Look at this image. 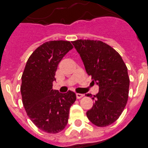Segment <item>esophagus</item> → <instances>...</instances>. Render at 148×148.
I'll return each mask as SVG.
<instances>
[{"mask_svg": "<svg viewBox=\"0 0 148 148\" xmlns=\"http://www.w3.org/2000/svg\"><path fill=\"white\" fill-rule=\"evenodd\" d=\"M76 96H77V99H80V98L84 97V94H80V93H77Z\"/></svg>", "mask_w": 148, "mask_h": 148, "instance_id": "esophagus-1", "label": "esophagus"}]
</instances>
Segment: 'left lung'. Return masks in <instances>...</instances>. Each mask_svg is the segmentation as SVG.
<instances>
[{"label":"left lung","mask_w":148,"mask_h":148,"mask_svg":"<svg viewBox=\"0 0 148 148\" xmlns=\"http://www.w3.org/2000/svg\"><path fill=\"white\" fill-rule=\"evenodd\" d=\"M80 54L86 71L99 86L95 101L86 112L90 122L104 127L115 122L126 107L130 78L122 57L112 47L99 40H77L72 42Z\"/></svg>","instance_id":"1"}]
</instances>
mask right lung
<instances>
[{"mask_svg": "<svg viewBox=\"0 0 148 148\" xmlns=\"http://www.w3.org/2000/svg\"><path fill=\"white\" fill-rule=\"evenodd\" d=\"M72 48L69 41L44 43L28 58L22 74L21 94L27 115L37 127L48 133L64 130L71 106L76 100L74 92L61 93L53 89L58 64Z\"/></svg>", "mask_w": 148, "mask_h": 148, "instance_id": "1", "label": "right lung"}]
</instances>
